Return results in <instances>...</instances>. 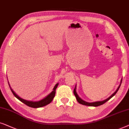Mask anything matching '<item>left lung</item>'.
I'll list each match as a JSON object with an SVG mask.
<instances>
[{"instance_id":"8db88e82","label":"left lung","mask_w":129,"mask_h":129,"mask_svg":"<svg viewBox=\"0 0 129 129\" xmlns=\"http://www.w3.org/2000/svg\"><path fill=\"white\" fill-rule=\"evenodd\" d=\"M121 82H122V79H121V81H120V84L119 86L118 87V88H117V90H116V91H115L113 94H111V95L110 96V97H109V98H107V99L104 100H103V101H98V102L89 103V102H85V101L81 99L80 97H79L78 95V94L77 93V91H76V85H75L74 90V94L75 97H76V99H77V102H78L80 104H82V105H85V106H93V107H97V106H101V105H102V104H103L105 103L106 102H107V101H109V100L111 99V98H112V97H113V96H114V95H115V94H116V92L118 91V89H119L120 87L121 84Z\"/></svg>"}]
</instances>
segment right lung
Masks as SVG:
<instances>
[{
	"label": "right lung",
	"instance_id": "right-lung-1",
	"mask_svg": "<svg viewBox=\"0 0 129 129\" xmlns=\"http://www.w3.org/2000/svg\"><path fill=\"white\" fill-rule=\"evenodd\" d=\"M7 78H8V77H7ZM8 84H9V85L10 88H11L12 92L13 95H15V97L17 98L18 100H19L20 102L23 103L24 104H25L26 105H27V106H29V107H30L32 108L42 107H44V106H47L48 104L50 103L52 101V100L54 99L55 95L56 89V88H57L58 84H59V83L56 84V85H55L54 88H53L52 91L51 92L50 94H49L47 96H46L43 99L41 100H39V101H37V102H33V101L26 100L23 99H22L21 97H20L19 96L17 95V94L12 89L11 86H10L9 83V81H8Z\"/></svg>",
	"mask_w": 129,
	"mask_h": 129
}]
</instances>
